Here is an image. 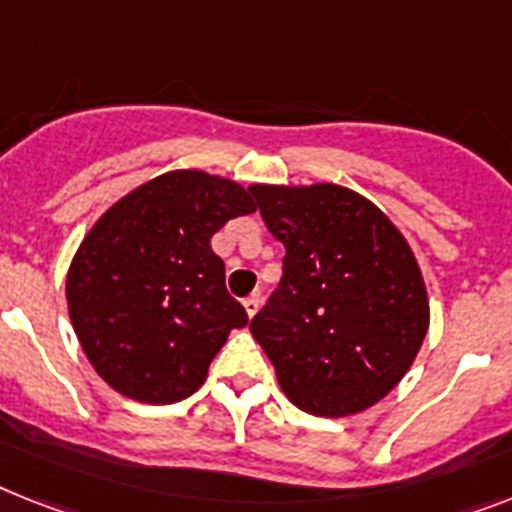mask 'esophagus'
<instances>
[{"instance_id": "34e87169", "label": "esophagus", "mask_w": 512, "mask_h": 512, "mask_svg": "<svg viewBox=\"0 0 512 512\" xmlns=\"http://www.w3.org/2000/svg\"><path fill=\"white\" fill-rule=\"evenodd\" d=\"M259 306H261V298H259V295H248L246 301H243V308H246V314L251 316V319H253V316H256V311H259Z\"/></svg>"}]
</instances>
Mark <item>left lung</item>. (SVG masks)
I'll use <instances>...</instances> for the list:
<instances>
[{
	"instance_id": "left-lung-1",
	"label": "left lung",
	"mask_w": 512,
	"mask_h": 512,
	"mask_svg": "<svg viewBox=\"0 0 512 512\" xmlns=\"http://www.w3.org/2000/svg\"><path fill=\"white\" fill-rule=\"evenodd\" d=\"M285 246L282 280L251 335L301 411L361 413L398 387L429 329V295L408 240L369 198L335 183L256 185Z\"/></svg>"
}]
</instances>
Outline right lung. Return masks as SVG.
<instances>
[{"instance_id": "1", "label": "right lung", "mask_w": 512, "mask_h": 512, "mask_svg": "<svg viewBox=\"0 0 512 512\" xmlns=\"http://www.w3.org/2000/svg\"><path fill=\"white\" fill-rule=\"evenodd\" d=\"M253 188L201 170L138 185L88 230L67 269V311L104 382L138 403L185 400L246 308L211 235L256 211Z\"/></svg>"}]
</instances>
